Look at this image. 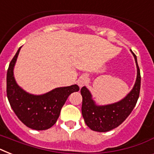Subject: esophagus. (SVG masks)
I'll list each match as a JSON object with an SVG mask.
<instances>
[{
    "label": "esophagus",
    "mask_w": 154,
    "mask_h": 154,
    "mask_svg": "<svg viewBox=\"0 0 154 154\" xmlns=\"http://www.w3.org/2000/svg\"><path fill=\"white\" fill-rule=\"evenodd\" d=\"M88 83V78L86 77H85V76H82L79 78V79L77 80V85H79V87H83L84 85Z\"/></svg>",
    "instance_id": "obj_1"
}]
</instances>
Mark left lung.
Returning a JSON list of instances; mask_svg holds the SVG:
<instances>
[{"instance_id": "8db88e82", "label": "left lung", "mask_w": 154, "mask_h": 154, "mask_svg": "<svg viewBox=\"0 0 154 154\" xmlns=\"http://www.w3.org/2000/svg\"><path fill=\"white\" fill-rule=\"evenodd\" d=\"M137 66V78L133 89L121 101L105 105H97L91 93L82 87V112L84 121L89 129L97 132H108L117 128L129 117L138 100L141 88V74L136 55L132 50Z\"/></svg>"}]
</instances>
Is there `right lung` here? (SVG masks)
I'll use <instances>...</instances> for the list:
<instances>
[{
    "label": "right lung",
    "mask_w": 154,
    "mask_h": 154,
    "mask_svg": "<svg viewBox=\"0 0 154 154\" xmlns=\"http://www.w3.org/2000/svg\"><path fill=\"white\" fill-rule=\"evenodd\" d=\"M20 48L11 60L7 71V97L11 108L23 124L35 130H45L57 122L69 96L79 91V87L77 85L59 87L41 95L24 90L18 85L13 73Z\"/></svg>",
    "instance_id": "add662e5"
}]
</instances>
